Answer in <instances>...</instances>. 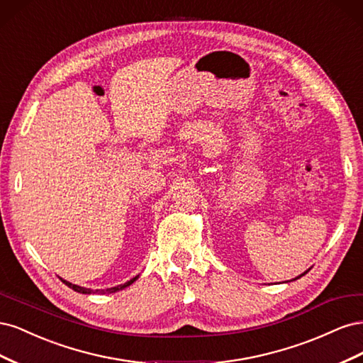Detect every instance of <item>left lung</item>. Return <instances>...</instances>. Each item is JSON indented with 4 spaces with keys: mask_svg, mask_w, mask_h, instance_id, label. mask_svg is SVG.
Returning a JSON list of instances; mask_svg holds the SVG:
<instances>
[{
    "mask_svg": "<svg viewBox=\"0 0 363 363\" xmlns=\"http://www.w3.org/2000/svg\"><path fill=\"white\" fill-rule=\"evenodd\" d=\"M306 272H307V271H306ZM306 272H304V274H306ZM304 274H301V276H304ZM301 276H300V277H301ZM300 277H296V279H300ZM294 280H295V279H294Z\"/></svg>",
    "mask_w": 363,
    "mask_h": 363,
    "instance_id": "1",
    "label": "left lung"
}]
</instances>
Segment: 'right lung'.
Listing matches in <instances>:
<instances>
[{"label": "right lung", "mask_w": 363, "mask_h": 363, "mask_svg": "<svg viewBox=\"0 0 363 363\" xmlns=\"http://www.w3.org/2000/svg\"><path fill=\"white\" fill-rule=\"evenodd\" d=\"M138 277H135V279H131L130 281H127V283H124V284H119V286H115V288H108V289H106V291H100V289H96V291H92V289H86V288H82V286H77V284H72V283H69V281H67V280H62L65 284H67L68 288H71V289H74L75 292H80V294H100V292H107V294H112V292H116V291H121V289H124V288H127V286H130L131 283H133L135 280H136Z\"/></svg>", "instance_id": "add662e5"}]
</instances>
